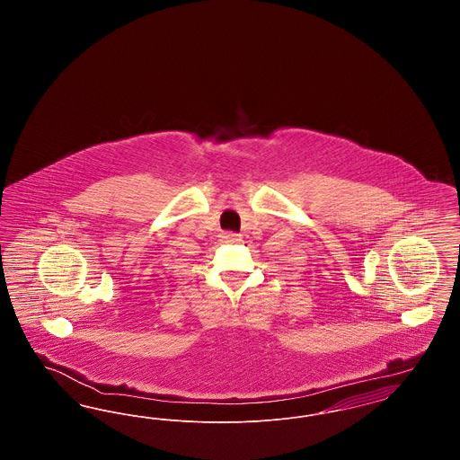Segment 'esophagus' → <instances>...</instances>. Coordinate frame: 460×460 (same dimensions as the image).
I'll use <instances>...</instances> for the list:
<instances>
[{"label": "esophagus", "instance_id": "esophagus-1", "mask_svg": "<svg viewBox=\"0 0 460 460\" xmlns=\"http://www.w3.org/2000/svg\"><path fill=\"white\" fill-rule=\"evenodd\" d=\"M222 241L224 243H238L240 241V234H236V233H224L222 234Z\"/></svg>", "mask_w": 460, "mask_h": 460}]
</instances>
